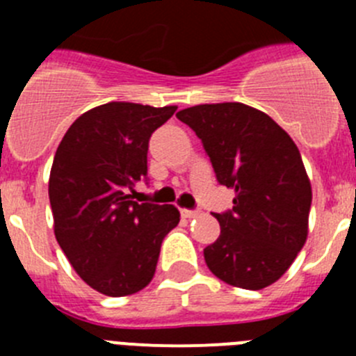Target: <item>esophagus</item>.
Listing matches in <instances>:
<instances>
[{
    "mask_svg": "<svg viewBox=\"0 0 356 356\" xmlns=\"http://www.w3.org/2000/svg\"><path fill=\"white\" fill-rule=\"evenodd\" d=\"M197 216H200L197 210H181V217H185V219H196Z\"/></svg>",
    "mask_w": 356,
    "mask_h": 356,
    "instance_id": "34e87169",
    "label": "esophagus"
}]
</instances>
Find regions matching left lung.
<instances>
[{"mask_svg":"<svg viewBox=\"0 0 356 356\" xmlns=\"http://www.w3.org/2000/svg\"><path fill=\"white\" fill-rule=\"evenodd\" d=\"M176 118L201 139L234 207L216 213L221 235L205 248L210 271L234 287L260 291L285 275L308 235L312 185L300 149L262 110L212 103Z\"/></svg>","mask_w":356,"mask_h":356,"instance_id":"1","label":"left lung"}]
</instances>
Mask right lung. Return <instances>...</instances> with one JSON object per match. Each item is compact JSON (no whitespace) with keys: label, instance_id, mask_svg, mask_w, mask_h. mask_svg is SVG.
I'll return each mask as SVG.
<instances>
[{"label":"right lung","instance_id":"add662e5","mask_svg":"<svg viewBox=\"0 0 356 356\" xmlns=\"http://www.w3.org/2000/svg\"><path fill=\"white\" fill-rule=\"evenodd\" d=\"M178 106L110 102L72 122L49 172L53 229L72 269L112 298L143 291L155 275L160 244L180 222L175 205L131 201L147 178L151 134Z\"/></svg>","mask_w":356,"mask_h":356}]
</instances>
